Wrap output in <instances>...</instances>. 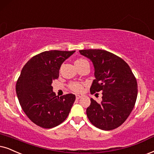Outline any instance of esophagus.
Returning a JSON list of instances; mask_svg holds the SVG:
<instances>
[{"label":"esophagus","instance_id":"obj_1","mask_svg":"<svg viewBox=\"0 0 154 154\" xmlns=\"http://www.w3.org/2000/svg\"><path fill=\"white\" fill-rule=\"evenodd\" d=\"M82 97V96H81V95H76V100H79V99H80Z\"/></svg>","mask_w":154,"mask_h":154}]
</instances>
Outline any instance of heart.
Returning <instances> with one entry per match:
<instances>
[{"instance_id": "1", "label": "heart", "mask_w": 154, "mask_h": 154, "mask_svg": "<svg viewBox=\"0 0 154 154\" xmlns=\"http://www.w3.org/2000/svg\"><path fill=\"white\" fill-rule=\"evenodd\" d=\"M88 63L86 60L82 59V58H79V59H77V60H75V67H79L83 64ZM69 88L71 89L72 91H75V92H81L83 89V85H82L81 83H78V82H71L69 85Z\"/></svg>"}]
</instances>
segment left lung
<instances>
[{
	"label": "left lung",
	"instance_id": "left-lung-1",
	"mask_svg": "<svg viewBox=\"0 0 154 154\" xmlns=\"http://www.w3.org/2000/svg\"><path fill=\"white\" fill-rule=\"evenodd\" d=\"M79 52L89 58L94 67L96 79L91 86V94L102 91L101 103L91 98L86 111L87 117L99 129H116L129 117L135 105L138 93L135 76L129 65L112 52L98 49Z\"/></svg>",
	"mask_w": 154,
	"mask_h": 154
}]
</instances>
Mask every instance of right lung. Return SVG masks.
<instances>
[{
    "label": "right lung",
    "instance_id": "add662e5",
    "mask_svg": "<svg viewBox=\"0 0 154 154\" xmlns=\"http://www.w3.org/2000/svg\"><path fill=\"white\" fill-rule=\"evenodd\" d=\"M75 52H42L32 57L23 67L15 86L17 98L27 116L40 127H55L69 115L75 95L56 96L52 83L59 77L63 62Z\"/></svg>",
    "mask_w": 154,
    "mask_h": 154
}]
</instances>
